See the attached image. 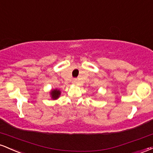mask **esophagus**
<instances>
[{
    "label": "esophagus",
    "mask_w": 153,
    "mask_h": 153,
    "mask_svg": "<svg viewBox=\"0 0 153 153\" xmlns=\"http://www.w3.org/2000/svg\"><path fill=\"white\" fill-rule=\"evenodd\" d=\"M72 83H73V85H75V84L77 83V79H73V81H72Z\"/></svg>",
    "instance_id": "obj_1"
}]
</instances>
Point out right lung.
<instances>
[{"label":"right lung","instance_id":"obj_1","mask_svg":"<svg viewBox=\"0 0 153 153\" xmlns=\"http://www.w3.org/2000/svg\"><path fill=\"white\" fill-rule=\"evenodd\" d=\"M61 94V91L59 90H57V89H52L50 92V96L51 98H52L53 100L57 99L59 97Z\"/></svg>","mask_w":153,"mask_h":153}]
</instances>
